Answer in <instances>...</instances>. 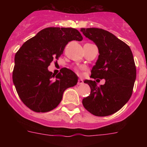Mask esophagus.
I'll list each match as a JSON object with an SVG mask.
<instances>
[{"mask_svg":"<svg viewBox=\"0 0 147 147\" xmlns=\"http://www.w3.org/2000/svg\"><path fill=\"white\" fill-rule=\"evenodd\" d=\"M83 84V80L82 79H80L78 80V85H82Z\"/></svg>","mask_w":147,"mask_h":147,"instance_id":"esophagus-1","label":"esophagus"}]
</instances>
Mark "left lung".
I'll use <instances>...</instances> for the list:
<instances>
[{"label": "left lung", "mask_w": 147, "mask_h": 147, "mask_svg": "<svg viewBox=\"0 0 147 147\" xmlns=\"http://www.w3.org/2000/svg\"><path fill=\"white\" fill-rule=\"evenodd\" d=\"M85 37L98 49V58L91 70L90 77L105 79L98 86L92 80H85L90 93L82 100L83 106L96 116H107L119 111L132 96L136 79V67L132 51L122 40L102 28H81Z\"/></svg>", "instance_id": "8db88e82"}]
</instances>
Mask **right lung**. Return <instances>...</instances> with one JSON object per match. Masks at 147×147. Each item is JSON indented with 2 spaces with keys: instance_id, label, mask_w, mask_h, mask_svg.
Listing matches in <instances>:
<instances>
[{
  "instance_id": "1",
  "label": "right lung",
  "mask_w": 147,
  "mask_h": 147,
  "mask_svg": "<svg viewBox=\"0 0 147 147\" xmlns=\"http://www.w3.org/2000/svg\"><path fill=\"white\" fill-rule=\"evenodd\" d=\"M76 28L49 27L23 44L15 56L13 83L23 104L37 113L54 110L60 103L67 88L74 86L78 77L63 67L57 75L48 70L58 59L71 40L82 41Z\"/></svg>"
}]
</instances>
